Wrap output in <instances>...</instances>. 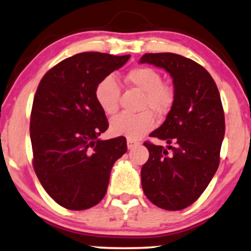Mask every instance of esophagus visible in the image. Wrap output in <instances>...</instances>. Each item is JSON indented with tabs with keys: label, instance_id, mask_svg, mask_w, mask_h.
Listing matches in <instances>:
<instances>
[{
	"label": "esophagus",
	"instance_id": "obj_1",
	"mask_svg": "<svg viewBox=\"0 0 251 251\" xmlns=\"http://www.w3.org/2000/svg\"><path fill=\"white\" fill-rule=\"evenodd\" d=\"M138 142H136V141H134V140H130V138H128V140H126V147H128V149H132L134 148V147H136V146H138Z\"/></svg>",
	"mask_w": 251,
	"mask_h": 251
}]
</instances>
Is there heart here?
Listing matches in <instances>:
<instances>
[{
    "label": "heart",
    "mask_w": 251,
    "mask_h": 251,
    "mask_svg": "<svg viewBox=\"0 0 251 251\" xmlns=\"http://www.w3.org/2000/svg\"><path fill=\"white\" fill-rule=\"evenodd\" d=\"M126 82L143 93L141 100V113L120 114L110 122V132L114 136H126L138 140L151 131L155 126L154 113L164 116L169 113L175 102V91L163 83L162 75L151 67H136L129 70ZM120 85L111 75L103 77L95 88V100L105 115H114L119 109Z\"/></svg>",
    "instance_id": "heart-1"
}]
</instances>
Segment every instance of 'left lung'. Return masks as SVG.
<instances>
[{"instance_id": "obj_1", "label": "left lung", "mask_w": 251, "mask_h": 251, "mask_svg": "<svg viewBox=\"0 0 251 251\" xmlns=\"http://www.w3.org/2000/svg\"><path fill=\"white\" fill-rule=\"evenodd\" d=\"M140 63L166 69L175 102L160 128L150 134L167 149L147 141L149 158L141 170L146 196L158 208L181 210L202 195L220 164L226 123L213 77L195 61L173 52L144 54Z\"/></svg>"}]
</instances>
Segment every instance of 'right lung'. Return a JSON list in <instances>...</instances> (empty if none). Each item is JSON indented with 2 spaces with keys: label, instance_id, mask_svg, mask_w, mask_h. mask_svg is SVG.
I'll use <instances>...</instances> for the list:
<instances>
[{
  "label": "right lung",
  "instance_id": "obj_1",
  "mask_svg": "<svg viewBox=\"0 0 251 251\" xmlns=\"http://www.w3.org/2000/svg\"><path fill=\"white\" fill-rule=\"evenodd\" d=\"M129 57L81 52L52 67L38 84L30 115L32 166L61 207L96 205L107 193L114 163L126 151V137L99 138L109 123L95 88Z\"/></svg>",
  "mask_w": 251,
  "mask_h": 251
}]
</instances>
